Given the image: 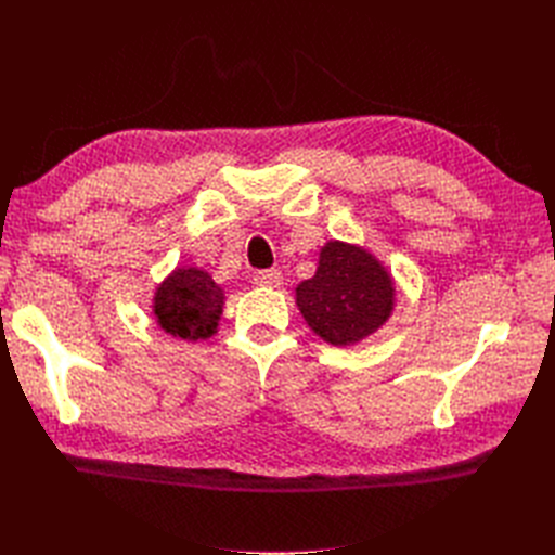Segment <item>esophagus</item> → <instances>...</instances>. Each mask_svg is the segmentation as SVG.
<instances>
[{"instance_id":"34e87169","label":"esophagus","mask_w":555,"mask_h":555,"mask_svg":"<svg viewBox=\"0 0 555 555\" xmlns=\"http://www.w3.org/2000/svg\"><path fill=\"white\" fill-rule=\"evenodd\" d=\"M255 284L257 287H268V289H278L282 284V273L275 271V268H271V271H259L255 275Z\"/></svg>"}]
</instances>
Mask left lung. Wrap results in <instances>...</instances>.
<instances>
[{"label":"left lung","instance_id":"1","mask_svg":"<svg viewBox=\"0 0 555 555\" xmlns=\"http://www.w3.org/2000/svg\"><path fill=\"white\" fill-rule=\"evenodd\" d=\"M296 306L324 343L349 347L386 324L396 306V282L365 247L328 241L314 275L296 287Z\"/></svg>","mask_w":555,"mask_h":555}]
</instances>
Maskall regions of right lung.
I'll use <instances>...</instances> for the list:
<instances>
[{"instance_id": "1", "label": "right lung", "mask_w": 555, "mask_h": 555, "mask_svg": "<svg viewBox=\"0 0 555 555\" xmlns=\"http://www.w3.org/2000/svg\"><path fill=\"white\" fill-rule=\"evenodd\" d=\"M224 310V289L210 273L196 266H182L157 284L153 314L162 331L178 340H206L217 333Z\"/></svg>"}]
</instances>
